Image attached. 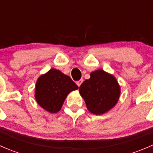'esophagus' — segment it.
I'll use <instances>...</instances> for the list:
<instances>
[{
    "label": "esophagus",
    "instance_id": "obj_1",
    "mask_svg": "<svg viewBox=\"0 0 153 153\" xmlns=\"http://www.w3.org/2000/svg\"><path fill=\"white\" fill-rule=\"evenodd\" d=\"M83 81H83V79H81V80H79V81H77V82H76L77 85H78V86H80L81 85V84H82V83H83Z\"/></svg>",
    "mask_w": 153,
    "mask_h": 153
}]
</instances>
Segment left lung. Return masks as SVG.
<instances>
[{
  "instance_id": "left-lung-1",
  "label": "left lung",
  "mask_w": 153,
  "mask_h": 153,
  "mask_svg": "<svg viewBox=\"0 0 153 153\" xmlns=\"http://www.w3.org/2000/svg\"><path fill=\"white\" fill-rule=\"evenodd\" d=\"M79 92L91 113L103 115L114 107L121 95V86L113 75L99 69L90 73L79 87Z\"/></svg>"
}]
</instances>
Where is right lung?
Returning <instances> with one entry per match:
<instances>
[{
  "instance_id": "1",
  "label": "right lung",
  "mask_w": 153,
  "mask_h": 153,
  "mask_svg": "<svg viewBox=\"0 0 153 153\" xmlns=\"http://www.w3.org/2000/svg\"><path fill=\"white\" fill-rule=\"evenodd\" d=\"M78 89L70 77L52 68L37 80L35 98L43 109L56 113L61 110L68 94Z\"/></svg>"
}]
</instances>
